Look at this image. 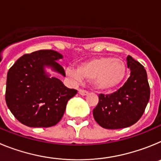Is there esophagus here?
<instances>
[{
  "label": "esophagus",
  "mask_w": 161,
  "mask_h": 161,
  "mask_svg": "<svg viewBox=\"0 0 161 161\" xmlns=\"http://www.w3.org/2000/svg\"><path fill=\"white\" fill-rule=\"evenodd\" d=\"M78 92H79L80 94L82 95V96H85V95H87L88 93H89V92H88L87 90H85V89H80Z\"/></svg>",
  "instance_id": "1"
}]
</instances>
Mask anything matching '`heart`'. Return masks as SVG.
Returning a JSON list of instances; mask_svg holds the SVG:
<instances>
[{
    "label": "heart",
    "instance_id": "obj_1",
    "mask_svg": "<svg viewBox=\"0 0 161 161\" xmlns=\"http://www.w3.org/2000/svg\"><path fill=\"white\" fill-rule=\"evenodd\" d=\"M66 73L76 81L89 80L97 89L111 90L126 79L127 67L124 61L112 56H98L83 62L77 68H68Z\"/></svg>",
    "mask_w": 161,
    "mask_h": 161
}]
</instances>
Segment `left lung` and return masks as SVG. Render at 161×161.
<instances>
[{
  "label": "left lung",
  "instance_id": "8db88e82",
  "mask_svg": "<svg viewBox=\"0 0 161 161\" xmlns=\"http://www.w3.org/2000/svg\"><path fill=\"white\" fill-rule=\"evenodd\" d=\"M130 76L123 86L111 94H99L93 109L95 121L106 129H120L135 124L142 117L150 98L147 72L141 64L128 55Z\"/></svg>",
  "mask_w": 161,
  "mask_h": 161
}]
</instances>
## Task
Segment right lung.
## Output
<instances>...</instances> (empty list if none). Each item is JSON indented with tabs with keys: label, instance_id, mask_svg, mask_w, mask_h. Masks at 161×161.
Segmentation results:
<instances>
[{
	"label": "right lung",
	"instance_id": "1",
	"mask_svg": "<svg viewBox=\"0 0 161 161\" xmlns=\"http://www.w3.org/2000/svg\"><path fill=\"white\" fill-rule=\"evenodd\" d=\"M63 55L53 50H40L22 55L7 74L5 102L20 123L31 127H49L61 120L68 100L77 90L68 89L60 80L50 77L48 66L65 76L57 61Z\"/></svg>",
	"mask_w": 161,
	"mask_h": 161
}]
</instances>
